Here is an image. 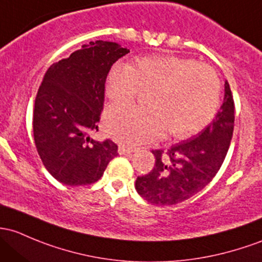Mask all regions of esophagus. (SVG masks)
<instances>
[{"instance_id": "esophagus-1", "label": "esophagus", "mask_w": 262, "mask_h": 262, "mask_svg": "<svg viewBox=\"0 0 262 262\" xmlns=\"http://www.w3.org/2000/svg\"><path fill=\"white\" fill-rule=\"evenodd\" d=\"M118 152H119V154H132L134 152V149L133 148L125 147V145H119V148H118Z\"/></svg>"}]
</instances>
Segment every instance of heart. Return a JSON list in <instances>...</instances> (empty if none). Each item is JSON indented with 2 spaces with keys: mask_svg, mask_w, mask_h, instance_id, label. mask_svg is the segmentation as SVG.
<instances>
[{
  "mask_svg": "<svg viewBox=\"0 0 262 262\" xmlns=\"http://www.w3.org/2000/svg\"><path fill=\"white\" fill-rule=\"evenodd\" d=\"M152 90L150 109L117 104L105 113V128L118 142L139 145L164 132L174 139L198 133L211 122L220 105V80L214 71L174 55H154L137 66L117 62L108 74L106 94L113 101H129L140 90Z\"/></svg>",
  "mask_w": 262,
  "mask_h": 262,
  "instance_id": "heart-1",
  "label": "heart"
}]
</instances>
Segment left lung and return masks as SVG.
I'll use <instances>...</instances> for the list:
<instances>
[{
	"label": "left lung",
	"mask_w": 262,
	"mask_h": 262,
	"mask_svg": "<svg viewBox=\"0 0 262 262\" xmlns=\"http://www.w3.org/2000/svg\"><path fill=\"white\" fill-rule=\"evenodd\" d=\"M235 123V104L230 85L213 120L191 139L173 144L166 154L156 150V164L136 181L137 192L148 202L172 206L205 188L224 163Z\"/></svg>",
	"instance_id": "obj_1"
}]
</instances>
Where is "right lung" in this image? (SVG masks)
Here are the masks:
<instances>
[{
	"instance_id": "right-lung-1",
	"label": "right lung",
	"mask_w": 262,
	"mask_h": 262,
	"mask_svg": "<svg viewBox=\"0 0 262 262\" xmlns=\"http://www.w3.org/2000/svg\"><path fill=\"white\" fill-rule=\"evenodd\" d=\"M129 50L117 42L90 41L43 75L34 105V139L49 173L66 186L99 181L118 156L113 140L98 142L105 80L113 64Z\"/></svg>"
}]
</instances>
